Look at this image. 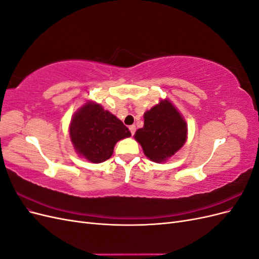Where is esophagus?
I'll use <instances>...</instances> for the list:
<instances>
[{"instance_id": "34e87169", "label": "esophagus", "mask_w": 259, "mask_h": 259, "mask_svg": "<svg viewBox=\"0 0 259 259\" xmlns=\"http://www.w3.org/2000/svg\"><path fill=\"white\" fill-rule=\"evenodd\" d=\"M130 131H131V134L134 135L135 132H136V126H135V125H131V126H130Z\"/></svg>"}]
</instances>
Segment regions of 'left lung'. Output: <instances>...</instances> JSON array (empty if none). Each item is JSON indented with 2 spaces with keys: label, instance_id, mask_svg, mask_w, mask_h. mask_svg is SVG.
<instances>
[{
  "label": "left lung",
  "instance_id": "obj_1",
  "mask_svg": "<svg viewBox=\"0 0 259 259\" xmlns=\"http://www.w3.org/2000/svg\"><path fill=\"white\" fill-rule=\"evenodd\" d=\"M144 119V127L137 130L135 138L151 161H165L184 146L187 138L186 122L168 100L151 108Z\"/></svg>",
  "mask_w": 259,
  "mask_h": 259
}]
</instances>
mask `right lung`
I'll return each instance as SVG.
<instances>
[{"label": "right lung", "instance_id": "1", "mask_svg": "<svg viewBox=\"0 0 259 259\" xmlns=\"http://www.w3.org/2000/svg\"><path fill=\"white\" fill-rule=\"evenodd\" d=\"M130 136L131 132L122 121L94 103L85 104L70 124V137L75 150L93 163L108 160L116 142Z\"/></svg>", "mask_w": 259, "mask_h": 259}]
</instances>
